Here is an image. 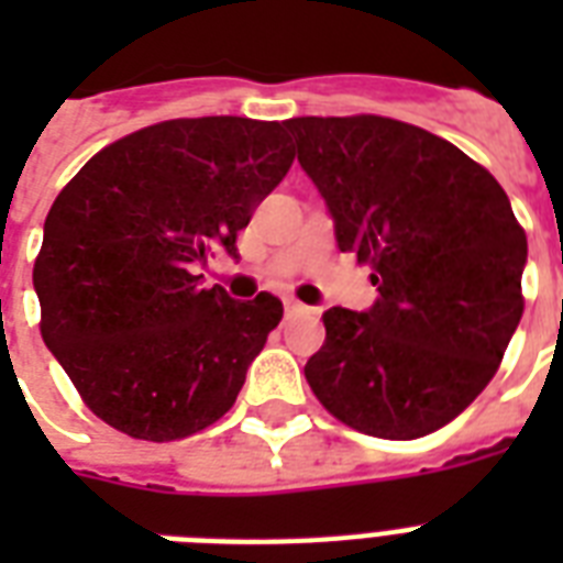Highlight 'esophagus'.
Wrapping results in <instances>:
<instances>
[{
  "instance_id": "34e87169",
  "label": "esophagus",
  "mask_w": 563,
  "mask_h": 563,
  "mask_svg": "<svg viewBox=\"0 0 563 563\" xmlns=\"http://www.w3.org/2000/svg\"><path fill=\"white\" fill-rule=\"evenodd\" d=\"M283 309H286V318H298V316H307V312H309V309L295 298L283 300Z\"/></svg>"
}]
</instances>
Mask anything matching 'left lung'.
I'll return each mask as SVG.
<instances>
[{"mask_svg":"<svg viewBox=\"0 0 563 563\" xmlns=\"http://www.w3.org/2000/svg\"><path fill=\"white\" fill-rule=\"evenodd\" d=\"M300 169L335 242L371 265L368 312H324L307 383L365 435H429L482 394L523 316L526 233L497 178L462 148L385 117H298Z\"/></svg>","mask_w":563,"mask_h":563,"instance_id":"1","label":"left lung"}]
</instances>
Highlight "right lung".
Returning a JSON list of instances; mask_svg holds the SVG:
<instances>
[{"instance_id":"1","label":"right lung","mask_w":563,"mask_h":563,"mask_svg":"<svg viewBox=\"0 0 563 563\" xmlns=\"http://www.w3.org/2000/svg\"><path fill=\"white\" fill-rule=\"evenodd\" d=\"M280 122L169 119L84 163L34 263L40 333L96 418L143 441L201 432L236 402L280 324L268 291L233 300L198 274L289 172Z\"/></svg>"}]
</instances>
